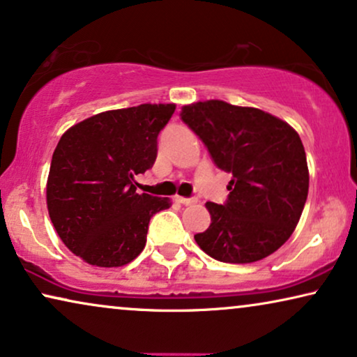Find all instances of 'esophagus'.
<instances>
[{"label": "esophagus", "mask_w": 357, "mask_h": 357, "mask_svg": "<svg viewBox=\"0 0 357 357\" xmlns=\"http://www.w3.org/2000/svg\"><path fill=\"white\" fill-rule=\"evenodd\" d=\"M175 202L185 204V206H190V204L197 203V198H183V197H175Z\"/></svg>", "instance_id": "esophagus-1"}]
</instances>
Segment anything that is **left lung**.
Segmentation results:
<instances>
[{
  "mask_svg": "<svg viewBox=\"0 0 357 357\" xmlns=\"http://www.w3.org/2000/svg\"><path fill=\"white\" fill-rule=\"evenodd\" d=\"M182 120L231 174L224 204L208 202L211 224L195 236L224 263H253L276 252L299 222L309 193L305 151L286 121L222 100L185 105Z\"/></svg>",
  "mask_w": 357,
  "mask_h": 357,
  "instance_id": "8db88e82",
  "label": "left lung"
}]
</instances>
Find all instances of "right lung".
<instances>
[{
    "mask_svg": "<svg viewBox=\"0 0 357 357\" xmlns=\"http://www.w3.org/2000/svg\"><path fill=\"white\" fill-rule=\"evenodd\" d=\"M174 104L109 110L71 126L53 153L48 214L63 243L89 265L123 266L143 252L151 218L169 198L136 193L153 167Z\"/></svg>",
    "mask_w": 357,
    "mask_h": 357,
    "instance_id": "right-lung-1",
    "label": "right lung"
}]
</instances>
